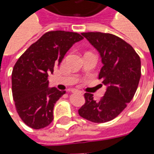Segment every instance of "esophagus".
Returning <instances> with one entry per match:
<instances>
[{"mask_svg": "<svg viewBox=\"0 0 154 154\" xmlns=\"http://www.w3.org/2000/svg\"><path fill=\"white\" fill-rule=\"evenodd\" d=\"M71 91H72V92H80V93H82V91L77 90V89H72V90H71Z\"/></svg>", "mask_w": 154, "mask_h": 154, "instance_id": "34e87169", "label": "esophagus"}]
</instances>
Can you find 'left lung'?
Segmentation results:
<instances>
[{
    "mask_svg": "<svg viewBox=\"0 0 154 154\" xmlns=\"http://www.w3.org/2000/svg\"><path fill=\"white\" fill-rule=\"evenodd\" d=\"M82 35L100 54L103 67L99 79L107 88L100 100H94L92 94H84L86 101L78 114L91 122H107L119 116L134 96L141 77L140 57L130 44L116 35L100 32Z\"/></svg>",
    "mask_w": 154,
    "mask_h": 154,
    "instance_id": "8db88e82",
    "label": "left lung"
}]
</instances>
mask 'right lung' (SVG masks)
Returning a JSON list of instances; mask_svg holds the SVG:
<instances>
[{"instance_id": "1", "label": "right lung", "mask_w": 154, "mask_h": 154, "mask_svg": "<svg viewBox=\"0 0 154 154\" xmlns=\"http://www.w3.org/2000/svg\"><path fill=\"white\" fill-rule=\"evenodd\" d=\"M82 38L74 32H47L19 57L12 71V95L16 111L26 125L39 129L53 121L54 104L66 91L49 88L48 74Z\"/></svg>"}]
</instances>
